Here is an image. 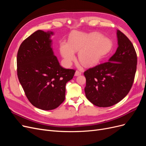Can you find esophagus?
Wrapping results in <instances>:
<instances>
[{
	"mask_svg": "<svg viewBox=\"0 0 146 146\" xmlns=\"http://www.w3.org/2000/svg\"><path fill=\"white\" fill-rule=\"evenodd\" d=\"M81 72L78 71V70H76V72H75V76H80V75H81Z\"/></svg>",
	"mask_w": 146,
	"mask_h": 146,
	"instance_id": "34e87169",
	"label": "esophagus"
}]
</instances>
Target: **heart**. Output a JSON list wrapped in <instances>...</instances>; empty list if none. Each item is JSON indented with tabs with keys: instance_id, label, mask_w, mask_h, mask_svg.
I'll return each mask as SVG.
<instances>
[{
	"instance_id": "b5f03b06",
	"label": "heart",
	"mask_w": 146,
	"mask_h": 146,
	"mask_svg": "<svg viewBox=\"0 0 146 146\" xmlns=\"http://www.w3.org/2000/svg\"><path fill=\"white\" fill-rule=\"evenodd\" d=\"M111 48V40L99 33L77 32L71 35L69 43L61 42L60 50L66 66L71 64L76 59L75 52H78L80 62L86 66H91L99 63L109 54Z\"/></svg>"
}]
</instances>
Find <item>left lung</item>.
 Returning <instances> with one entry per match:
<instances>
[{"label":"left lung","mask_w":146,"mask_h":146,"mask_svg":"<svg viewBox=\"0 0 146 146\" xmlns=\"http://www.w3.org/2000/svg\"><path fill=\"white\" fill-rule=\"evenodd\" d=\"M118 47L107 62L84 72L86 98L99 107L116 104L129 93L134 81L137 56L131 42L121 31L116 32Z\"/></svg>","instance_id":"left-lung-1"}]
</instances>
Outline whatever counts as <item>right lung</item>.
<instances>
[{
	"label": "right lung",
	"instance_id": "1",
	"mask_svg": "<svg viewBox=\"0 0 146 146\" xmlns=\"http://www.w3.org/2000/svg\"><path fill=\"white\" fill-rule=\"evenodd\" d=\"M54 33L38 30L22 42L17 55V72L27 99L42 110L57 108L65 99L66 85L75 70L60 66L50 39Z\"/></svg>",
	"mask_w": 146,
	"mask_h": 146
}]
</instances>
